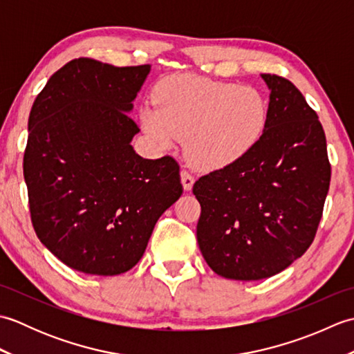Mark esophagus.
Returning <instances> with one entry per match:
<instances>
[{
    "label": "esophagus",
    "instance_id": "obj_1",
    "mask_svg": "<svg viewBox=\"0 0 354 354\" xmlns=\"http://www.w3.org/2000/svg\"><path fill=\"white\" fill-rule=\"evenodd\" d=\"M181 183H183L184 190H192V187L194 184V178L190 171H187V170L181 171Z\"/></svg>",
    "mask_w": 354,
    "mask_h": 354
}]
</instances>
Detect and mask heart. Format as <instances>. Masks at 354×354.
<instances>
[{
  "mask_svg": "<svg viewBox=\"0 0 354 354\" xmlns=\"http://www.w3.org/2000/svg\"><path fill=\"white\" fill-rule=\"evenodd\" d=\"M141 109L146 132L169 147L187 138L190 161L219 169L242 160L259 145L268 126V103L252 86L199 76H173Z\"/></svg>",
  "mask_w": 354,
  "mask_h": 354,
  "instance_id": "1",
  "label": "heart"
}]
</instances>
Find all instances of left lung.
I'll return each instance as SVG.
<instances>
[{
    "label": "left lung",
    "instance_id": "left-lung-1",
    "mask_svg": "<svg viewBox=\"0 0 354 354\" xmlns=\"http://www.w3.org/2000/svg\"><path fill=\"white\" fill-rule=\"evenodd\" d=\"M261 77L270 95L260 142L193 185L201 204V252L217 275L230 280L272 277L309 250L332 176L317 112L288 79Z\"/></svg>",
    "mask_w": 354,
    "mask_h": 354
}]
</instances>
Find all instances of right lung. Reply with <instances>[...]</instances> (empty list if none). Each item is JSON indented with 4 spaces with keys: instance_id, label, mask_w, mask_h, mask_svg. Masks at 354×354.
Returning a JSON list of instances; mask_svg holds the SVG:
<instances>
[{
    "instance_id": "1",
    "label": "right lung",
    "mask_w": 354,
    "mask_h": 354,
    "mask_svg": "<svg viewBox=\"0 0 354 354\" xmlns=\"http://www.w3.org/2000/svg\"><path fill=\"white\" fill-rule=\"evenodd\" d=\"M150 65L89 57L64 65L28 117L24 179L37 239L80 272L118 275L146 251L160 216L183 194L173 156L146 160L129 117Z\"/></svg>"
}]
</instances>
